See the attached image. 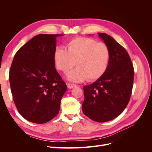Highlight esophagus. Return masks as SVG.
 <instances>
[{
  "mask_svg": "<svg viewBox=\"0 0 152 152\" xmlns=\"http://www.w3.org/2000/svg\"><path fill=\"white\" fill-rule=\"evenodd\" d=\"M66 85H67V87H68L69 89H72V88H73V87H76V86H77V85L73 84H71V83H67Z\"/></svg>",
  "mask_w": 152,
  "mask_h": 152,
  "instance_id": "esophagus-1",
  "label": "esophagus"
}]
</instances>
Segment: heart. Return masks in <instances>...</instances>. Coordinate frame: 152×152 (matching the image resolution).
Masks as SVG:
<instances>
[{
	"instance_id": "heart-1",
	"label": "heart",
	"mask_w": 152,
	"mask_h": 152,
	"mask_svg": "<svg viewBox=\"0 0 152 152\" xmlns=\"http://www.w3.org/2000/svg\"><path fill=\"white\" fill-rule=\"evenodd\" d=\"M66 50L56 48L53 54L55 66L58 70L68 73L69 80L75 82L97 80L107 71L110 51L107 44L90 38L79 37L66 44Z\"/></svg>"
}]
</instances>
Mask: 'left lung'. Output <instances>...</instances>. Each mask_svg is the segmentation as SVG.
Segmentation results:
<instances>
[{"label":"left lung","mask_w":152,"mask_h":152,"mask_svg":"<svg viewBox=\"0 0 152 152\" xmlns=\"http://www.w3.org/2000/svg\"><path fill=\"white\" fill-rule=\"evenodd\" d=\"M98 35L108 45L110 59L107 71L94 83L84 86L82 112L96 122L112 121L127 107L132 93L134 67L127 50L107 34Z\"/></svg>","instance_id":"left-lung-1"}]
</instances>
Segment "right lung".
<instances>
[{"mask_svg": "<svg viewBox=\"0 0 152 152\" xmlns=\"http://www.w3.org/2000/svg\"><path fill=\"white\" fill-rule=\"evenodd\" d=\"M63 34H39L18 50L10 70L11 93L18 112L36 124L56 117L67 89L55 68L56 38Z\"/></svg>", "mask_w": 152, "mask_h": 152, "instance_id": "obj_1", "label": "right lung"}]
</instances>
